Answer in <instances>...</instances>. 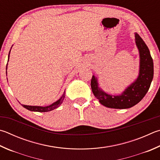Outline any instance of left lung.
<instances>
[{
  "mask_svg": "<svg viewBox=\"0 0 160 160\" xmlns=\"http://www.w3.org/2000/svg\"><path fill=\"white\" fill-rule=\"evenodd\" d=\"M136 44L140 53L139 75L134 82L120 96L107 94L98 87L97 79L93 75L91 88L95 97L104 106L110 108L124 109L135 106L142 100L148 91L154 74L153 60L149 49L138 33L135 34Z\"/></svg>",
  "mask_w": 160,
  "mask_h": 160,
  "instance_id": "1",
  "label": "left lung"
}]
</instances>
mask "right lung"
<instances>
[{
    "label": "right lung",
    "instance_id": "obj_1",
    "mask_svg": "<svg viewBox=\"0 0 160 160\" xmlns=\"http://www.w3.org/2000/svg\"><path fill=\"white\" fill-rule=\"evenodd\" d=\"M10 54V53H9ZM6 70H7V67H6ZM6 73H7V71H6ZM65 98V92H63V96L61 97L59 100L57 101L56 102L53 103L51 104L50 106H45V107H42V106H26V105H22V106L24 108H27L28 110H31V111H35V112H48L50 111V110H54L55 108H57L59 107L61 104L62 103L63 99Z\"/></svg>",
    "mask_w": 160,
    "mask_h": 160
}]
</instances>
